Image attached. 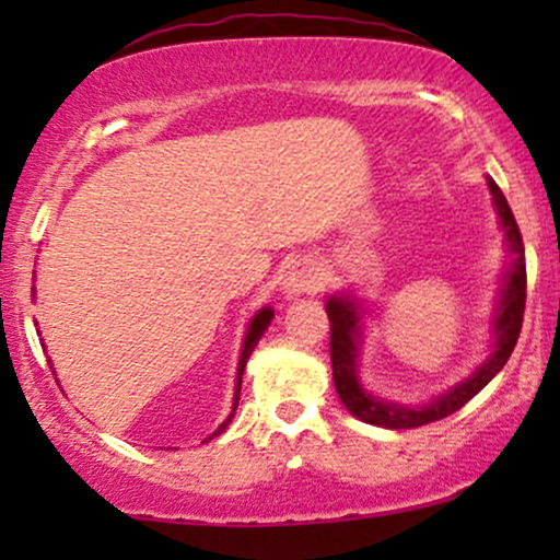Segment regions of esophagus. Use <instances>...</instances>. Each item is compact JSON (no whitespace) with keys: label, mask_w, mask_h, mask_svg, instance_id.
Here are the masks:
<instances>
[{"label":"esophagus","mask_w":560,"mask_h":560,"mask_svg":"<svg viewBox=\"0 0 560 560\" xmlns=\"http://www.w3.org/2000/svg\"><path fill=\"white\" fill-rule=\"evenodd\" d=\"M320 287H324V271L318 268V262L302 260L287 276L289 298H298V294H313L318 292Z\"/></svg>","instance_id":"34e87169"}]
</instances>
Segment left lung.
I'll list each match as a JSON object with an SVG mask.
<instances>
[{
	"mask_svg": "<svg viewBox=\"0 0 560 560\" xmlns=\"http://www.w3.org/2000/svg\"><path fill=\"white\" fill-rule=\"evenodd\" d=\"M490 191L494 199V210H498L500 223L505 229L508 249L513 253L511 271L505 276L503 294H500L498 316H494V350L487 358V363H481L466 382L455 384L453 389H447L445 395L436 397L429 405H397L378 400L361 387L358 382V337H361V307L350 298H329L326 302V316L331 324V371H334V387H337L339 400L345 402V408L350 410L355 419L365 423H374V427L384 429H416L427 427V423L447 419L450 413L460 410L471 400L474 395H479L487 384L492 382L494 374L508 363L513 347L518 342V334H522V320H524V305H526V258H524V242L522 231H518L516 218H513L511 208H508V199L500 191V186L492 182Z\"/></svg>",
	"mask_w": 560,
	"mask_h": 560,
	"instance_id": "obj_1",
	"label": "left lung"
}]
</instances>
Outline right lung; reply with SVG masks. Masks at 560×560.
<instances>
[{"instance_id":"obj_1","label":"right lung","mask_w":560,"mask_h":560,"mask_svg":"<svg viewBox=\"0 0 560 560\" xmlns=\"http://www.w3.org/2000/svg\"><path fill=\"white\" fill-rule=\"evenodd\" d=\"M271 318H273V311L271 307H262V311L258 313V316L253 318V324H249V329H247V334H244V345H242V358H240V376H236V389H234V410H231V416L226 421L221 423V427L215 429L213 434H210V440H213V436H218L223 432V429L229 427V421L234 419V413H236V405H240V389H242V374H244V365H247V358L253 355V350H255V345L260 342V337H262V331L268 329V324H271Z\"/></svg>"}]
</instances>
